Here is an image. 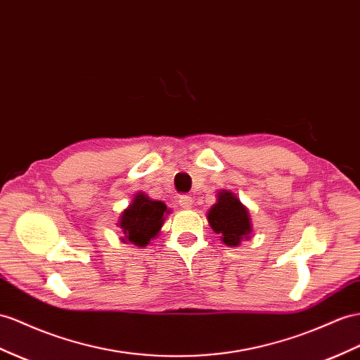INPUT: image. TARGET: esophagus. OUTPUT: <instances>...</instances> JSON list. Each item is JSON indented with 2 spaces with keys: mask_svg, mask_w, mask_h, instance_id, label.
I'll return each mask as SVG.
<instances>
[{
  "mask_svg": "<svg viewBox=\"0 0 360 360\" xmlns=\"http://www.w3.org/2000/svg\"><path fill=\"white\" fill-rule=\"evenodd\" d=\"M179 205L186 210H190L193 207V198L188 195H184L179 198Z\"/></svg>",
  "mask_w": 360,
  "mask_h": 360,
  "instance_id": "1",
  "label": "esophagus"
}]
</instances>
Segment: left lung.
Listing matches in <instances>:
<instances>
[{
  "mask_svg": "<svg viewBox=\"0 0 360 360\" xmlns=\"http://www.w3.org/2000/svg\"><path fill=\"white\" fill-rule=\"evenodd\" d=\"M207 219L211 229L229 248L240 246L243 240H250L254 233L250 211L236 193L229 190L217 191L216 204L208 210Z\"/></svg>",
  "mask_w": 360,
  "mask_h": 360,
  "instance_id": "left-lung-1",
  "label": "left lung"
}]
</instances>
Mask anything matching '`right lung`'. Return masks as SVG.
<instances>
[{
	"label": "right lung",
	"instance_id": "obj_1",
	"mask_svg": "<svg viewBox=\"0 0 360 360\" xmlns=\"http://www.w3.org/2000/svg\"><path fill=\"white\" fill-rule=\"evenodd\" d=\"M170 210L162 200H153L143 191H138L118 217L117 226L122 233V242L146 248L161 233L165 216Z\"/></svg>",
	"mask_w": 360,
	"mask_h": 360
}]
</instances>
